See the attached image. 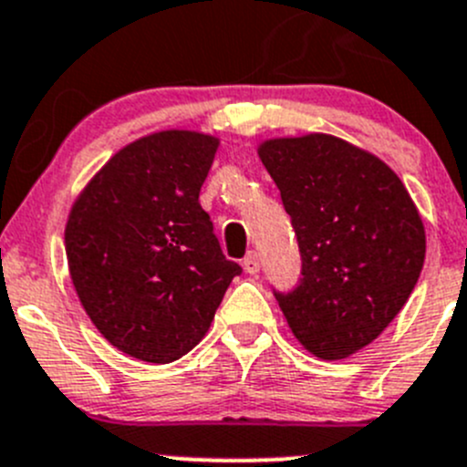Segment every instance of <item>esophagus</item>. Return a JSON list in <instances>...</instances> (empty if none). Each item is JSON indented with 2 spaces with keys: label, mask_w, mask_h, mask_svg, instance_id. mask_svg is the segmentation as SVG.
<instances>
[{
  "label": "esophagus",
  "mask_w": 467,
  "mask_h": 467,
  "mask_svg": "<svg viewBox=\"0 0 467 467\" xmlns=\"http://www.w3.org/2000/svg\"><path fill=\"white\" fill-rule=\"evenodd\" d=\"M244 269L251 275L260 274V257H257V253H248V255L244 257Z\"/></svg>",
  "instance_id": "esophagus-1"
}]
</instances>
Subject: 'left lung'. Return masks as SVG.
<instances>
[{
  "mask_svg": "<svg viewBox=\"0 0 467 467\" xmlns=\"http://www.w3.org/2000/svg\"><path fill=\"white\" fill-rule=\"evenodd\" d=\"M257 155L301 251V280L275 301L310 354L348 358L415 289L427 253L418 207L390 166L330 134L271 139Z\"/></svg>",
  "mask_w": 467,
  "mask_h": 467,
  "instance_id": "left-lung-1",
  "label": "left lung"
}]
</instances>
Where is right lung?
I'll return each mask as SVG.
<instances>
[{
    "mask_svg": "<svg viewBox=\"0 0 467 467\" xmlns=\"http://www.w3.org/2000/svg\"><path fill=\"white\" fill-rule=\"evenodd\" d=\"M219 139L187 130L139 139L99 169L67 216V266L86 315L143 363L189 354L242 274L198 202Z\"/></svg>",
    "mask_w": 467,
    "mask_h": 467,
    "instance_id": "1",
    "label": "right lung"
}]
</instances>
